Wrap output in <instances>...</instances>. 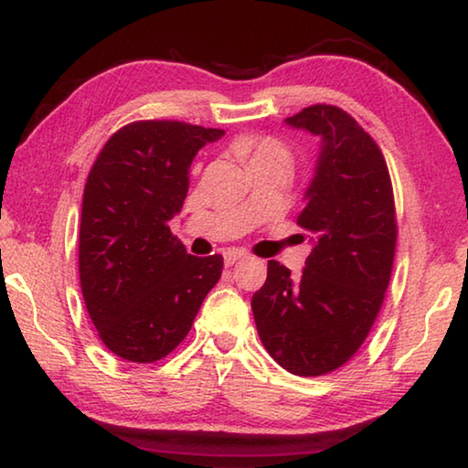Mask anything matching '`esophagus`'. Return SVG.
Here are the masks:
<instances>
[{
    "label": "esophagus",
    "instance_id": "esophagus-1",
    "mask_svg": "<svg viewBox=\"0 0 468 468\" xmlns=\"http://www.w3.org/2000/svg\"><path fill=\"white\" fill-rule=\"evenodd\" d=\"M225 264L227 266H233L235 262H239V260H243V258H248V253H243V251H239V250H229V251H225Z\"/></svg>",
    "mask_w": 468,
    "mask_h": 468
}]
</instances>
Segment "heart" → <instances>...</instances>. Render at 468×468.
<instances>
[{
	"label": "heart",
	"instance_id": "b5f03b06",
	"mask_svg": "<svg viewBox=\"0 0 468 468\" xmlns=\"http://www.w3.org/2000/svg\"><path fill=\"white\" fill-rule=\"evenodd\" d=\"M243 153L250 156V163L264 161V158H279V161H291V154L282 142L274 138H248L241 144Z\"/></svg>",
	"mask_w": 468,
	"mask_h": 468
}]
</instances>
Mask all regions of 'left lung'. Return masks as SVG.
<instances>
[{
  "instance_id": "obj_1",
  "label": "left lung",
  "mask_w": 468,
  "mask_h": 468,
  "mask_svg": "<svg viewBox=\"0 0 468 468\" xmlns=\"http://www.w3.org/2000/svg\"><path fill=\"white\" fill-rule=\"evenodd\" d=\"M287 123L322 138L297 217L314 250L299 279L271 260L251 312L271 357L315 378L343 367L366 343L390 284L399 225L386 158L355 117L318 102Z\"/></svg>"
}]
</instances>
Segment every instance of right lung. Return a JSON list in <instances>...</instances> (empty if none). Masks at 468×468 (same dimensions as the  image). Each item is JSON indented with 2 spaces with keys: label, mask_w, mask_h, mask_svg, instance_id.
I'll use <instances>...</instances> for the list:
<instances>
[{
  "label": "right lung",
  "mask_w": 468,
  "mask_h": 468,
  "mask_svg": "<svg viewBox=\"0 0 468 468\" xmlns=\"http://www.w3.org/2000/svg\"><path fill=\"white\" fill-rule=\"evenodd\" d=\"M223 133L173 120L132 122L92 165L78 268L86 310L117 357H167L223 274V256H189L169 229L187 196L196 153Z\"/></svg>",
  "instance_id": "add662e5"
}]
</instances>
